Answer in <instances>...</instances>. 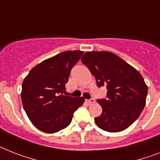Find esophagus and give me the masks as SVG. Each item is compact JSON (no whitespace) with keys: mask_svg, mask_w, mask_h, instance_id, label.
<instances>
[{"mask_svg":"<svg viewBox=\"0 0 160 160\" xmlns=\"http://www.w3.org/2000/svg\"><path fill=\"white\" fill-rule=\"evenodd\" d=\"M86 102H87L88 104H91V103L94 102V98H90V99H87L86 100Z\"/></svg>","mask_w":160,"mask_h":160,"instance_id":"1","label":"esophagus"}]
</instances>
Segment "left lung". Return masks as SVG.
<instances>
[{
    "label": "left lung",
    "instance_id": "1",
    "mask_svg": "<svg viewBox=\"0 0 160 160\" xmlns=\"http://www.w3.org/2000/svg\"><path fill=\"white\" fill-rule=\"evenodd\" d=\"M95 77L98 87L105 86L107 98L98 99L102 112L94 118L102 130L124 131L140 115L146 104L148 87L135 68L108 51L87 52L81 58Z\"/></svg>",
    "mask_w": 160,
    "mask_h": 160
}]
</instances>
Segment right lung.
I'll list each match as a JSON object with an SVG mask.
<instances>
[{
    "label": "right lung",
    "mask_w": 160,
    "mask_h": 160,
    "mask_svg": "<svg viewBox=\"0 0 160 160\" xmlns=\"http://www.w3.org/2000/svg\"><path fill=\"white\" fill-rule=\"evenodd\" d=\"M80 50L65 51L32 68L22 83V101L32 123L46 133H55L70 125L82 97L66 96L70 71L82 57Z\"/></svg>",
    "instance_id": "add662e5"
}]
</instances>
